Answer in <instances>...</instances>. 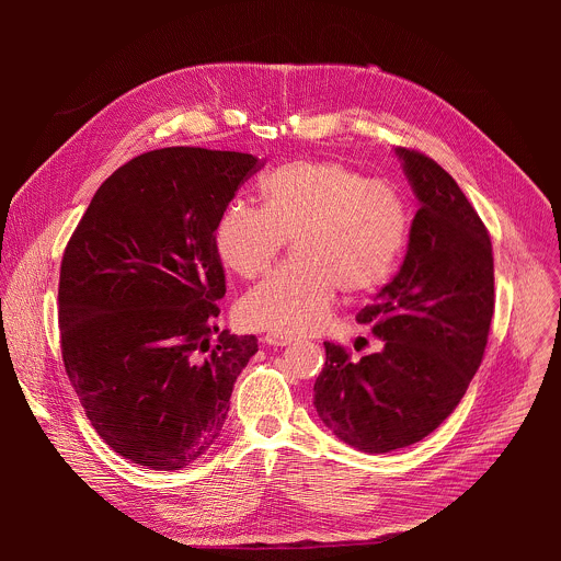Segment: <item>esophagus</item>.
Returning <instances> with one entry per match:
<instances>
[{"label":"esophagus","instance_id":"esophagus-1","mask_svg":"<svg viewBox=\"0 0 561 561\" xmlns=\"http://www.w3.org/2000/svg\"><path fill=\"white\" fill-rule=\"evenodd\" d=\"M264 342H266V344H271V346H290V344H293V337L268 333V335L264 337Z\"/></svg>","mask_w":561,"mask_h":561}]
</instances>
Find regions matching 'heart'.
Instances as JSON below:
<instances>
[{"label":"heart","mask_w":561,"mask_h":561,"mask_svg":"<svg viewBox=\"0 0 561 561\" xmlns=\"http://www.w3.org/2000/svg\"><path fill=\"white\" fill-rule=\"evenodd\" d=\"M264 206L237 197L224 206L213 242L226 268L264 275L293 237L295 257L239 301V319L275 335L319 331L337 290L381 288L409 244L404 193L337 159H295L262 182Z\"/></svg>","instance_id":"1"}]
</instances>
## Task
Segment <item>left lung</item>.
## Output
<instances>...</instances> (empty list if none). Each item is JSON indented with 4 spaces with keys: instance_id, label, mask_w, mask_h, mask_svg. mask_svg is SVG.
Wrapping results in <instances>:
<instances>
[{
    "instance_id": "left-lung-1",
    "label": "left lung",
    "mask_w": 561,
    "mask_h": 561,
    "mask_svg": "<svg viewBox=\"0 0 561 561\" xmlns=\"http://www.w3.org/2000/svg\"><path fill=\"white\" fill-rule=\"evenodd\" d=\"M422 202L407 260L357 322L383 342L353 359L324 342L312 404L348 446L390 453L417 444L459 404L484 359L495 312L489 228L457 182L428 154L397 148Z\"/></svg>"
}]
</instances>
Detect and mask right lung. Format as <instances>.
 Instances as JSON below:
<instances>
[{
    "mask_svg": "<svg viewBox=\"0 0 561 561\" xmlns=\"http://www.w3.org/2000/svg\"><path fill=\"white\" fill-rule=\"evenodd\" d=\"M264 167L249 152L171 146L95 193L59 271V344L91 426L124 459L180 470L217 442L255 335L219 331L226 273L213 232Z\"/></svg>",
    "mask_w": 561,
    "mask_h": 561,
    "instance_id": "1",
    "label": "right lung"
}]
</instances>
